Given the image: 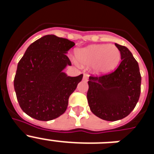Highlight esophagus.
<instances>
[{
  "label": "esophagus",
  "instance_id": "34e87169",
  "mask_svg": "<svg viewBox=\"0 0 154 154\" xmlns=\"http://www.w3.org/2000/svg\"><path fill=\"white\" fill-rule=\"evenodd\" d=\"M88 79H89V75H88L87 74H84V75H83L84 81H88Z\"/></svg>",
  "mask_w": 154,
  "mask_h": 154
}]
</instances>
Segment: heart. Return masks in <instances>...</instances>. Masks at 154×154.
I'll list each match as a JSON object with an SVG mask.
<instances>
[{
    "mask_svg": "<svg viewBox=\"0 0 154 154\" xmlns=\"http://www.w3.org/2000/svg\"><path fill=\"white\" fill-rule=\"evenodd\" d=\"M79 62L83 65H92L98 74L109 72L119 63L120 51L114 45H94L76 51Z\"/></svg>",
    "mask_w": 154,
    "mask_h": 154,
    "instance_id": "heart-1",
    "label": "heart"
}]
</instances>
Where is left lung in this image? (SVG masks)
<instances>
[{"label": "left lung", "mask_w": 154, "mask_h": 154, "mask_svg": "<svg viewBox=\"0 0 154 154\" xmlns=\"http://www.w3.org/2000/svg\"><path fill=\"white\" fill-rule=\"evenodd\" d=\"M121 55L118 68L109 74L90 76L87 99L94 115L106 121L127 116L135 108L140 95L141 75L137 62L125 46L116 43Z\"/></svg>", "instance_id": "left-lung-1"}]
</instances>
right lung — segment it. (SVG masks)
I'll use <instances>...</instances> for the list:
<instances>
[{"label":"right lung","instance_id":"add662e5","mask_svg":"<svg viewBox=\"0 0 154 154\" xmlns=\"http://www.w3.org/2000/svg\"><path fill=\"white\" fill-rule=\"evenodd\" d=\"M74 45L69 39L48 35L27 48L14 80L17 101L27 115L48 121L65 112L69 96L83 76L70 77L63 72L72 65L66 54Z\"/></svg>","mask_w":154,"mask_h":154}]
</instances>
